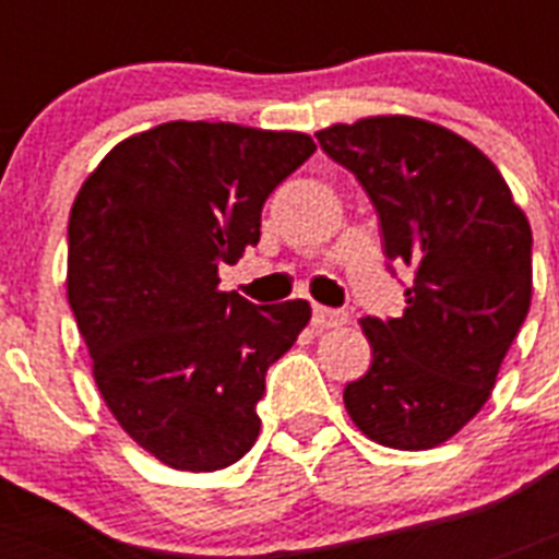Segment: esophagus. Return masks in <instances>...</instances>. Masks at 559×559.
<instances>
[{
    "label": "esophagus",
    "mask_w": 559,
    "mask_h": 559,
    "mask_svg": "<svg viewBox=\"0 0 559 559\" xmlns=\"http://www.w3.org/2000/svg\"><path fill=\"white\" fill-rule=\"evenodd\" d=\"M344 322H347V313H341V310H333V308H324V305H313V324L319 330L341 328Z\"/></svg>",
    "instance_id": "esophagus-1"
}]
</instances>
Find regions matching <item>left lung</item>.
I'll return each mask as SVG.
<instances>
[{"instance_id": "obj_1", "label": "left lung", "mask_w": 559, "mask_h": 559, "mask_svg": "<svg viewBox=\"0 0 559 559\" xmlns=\"http://www.w3.org/2000/svg\"><path fill=\"white\" fill-rule=\"evenodd\" d=\"M316 140L367 190L389 260L414 269L400 319H360L372 367L344 406L378 445H442L481 412L530 313V221L498 167L442 126L392 114Z\"/></svg>"}]
</instances>
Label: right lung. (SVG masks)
<instances>
[{"label":"right lung","mask_w":559,"mask_h":559,"mask_svg":"<svg viewBox=\"0 0 559 559\" xmlns=\"http://www.w3.org/2000/svg\"><path fill=\"white\" fill-rule=\"evenodd\" d=\"M308 133L165 122L106 153L69 212L67 296L122 431L167 467H229L260 433L265 372L310 305H251L218 265L260 240L263 204Z\"/></svg>","instance_id":"right-lung-1"}]
</instances>
